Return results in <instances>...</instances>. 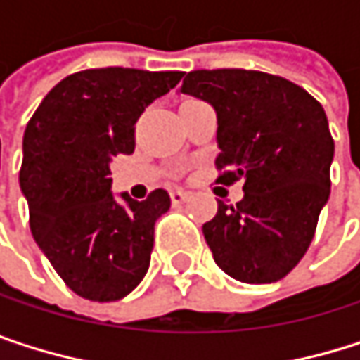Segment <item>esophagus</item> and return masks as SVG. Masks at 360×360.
I'll use <instances>...</instances> for the list:
<instances>
[{
  "mask_svg": "<svg viewBox=\"0 0 360 360\" xmlns=\"http://www.w3.org/2000/svg\"><path fill=\"white\" fill-rule=\"evenodd\" d=\"M187 198H189V191H185V189H179V187H177V189L171 191V202H173V204H181V202H185Z\"/></svg>",
  "mask_w": 360,
  "mask_h": 360,
  "instance_id": "1",
  "label": "esophagus"
}]
</instances>
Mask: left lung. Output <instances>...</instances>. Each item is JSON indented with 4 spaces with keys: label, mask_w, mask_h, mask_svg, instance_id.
<instances>
[{
    "label": "left lung",
    "mask_w": 360,
    "mask_h": 360,
    "mask_svg": "<svg viewBox=\"0 0 360 360\" xmlns=\"http://www.w3.org/2000/svg\"><path fill=\"white\" fill-rule=\"evenodd\" d=\"M179 91L217 112L219 181L244 179V198L219 202L202 227L214 262L244 283L283 279L309 250L329 198L323 106L288 79L244 68L191 70Z\"/></svg>",
    "instance_id": "8db88e82"
}]
</instances>
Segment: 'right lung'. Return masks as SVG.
<instances>
[{"label":"right lung","mask_w":360,"mask_h":360,"mask_svg":"<svg viewBox=\"0 0 360 360\" xmlns=\"http://www.w3.org/2000/svg\"><path fill=\"white\" fill-rule=\"evenodd\" d=\"M179 70L89 68L62 79L39 104L22 139L20 189L31 233L79 296L112 302L146 277L154 225L171 208L165 189L137 202L112 193L110 162L133 154L135 122L181 81Z\"/></svg>","instance_id":"1"}]
</instances>
